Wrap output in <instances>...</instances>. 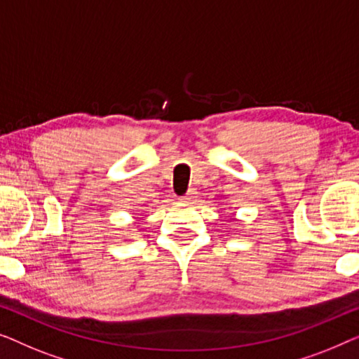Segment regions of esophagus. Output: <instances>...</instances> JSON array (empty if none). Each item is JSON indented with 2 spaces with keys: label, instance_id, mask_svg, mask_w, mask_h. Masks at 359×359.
<instances>
[{
  "label": "esophagus",
  "instance_id": "34e87169",
  "mask_svg": "<svg viewBox=\"0 0 359 359\" xmlns=\"http://www.w3.org/2000/svg\"><path fill=\"white\" fill-rule=\"evenodd\" d=\"M195 198H196V191L190 190L185 196H182V201H185V203H191V201H194Z\"/></svg>",
  "mask_w": 359,
  "mask_h": 359
}]
</instances>
